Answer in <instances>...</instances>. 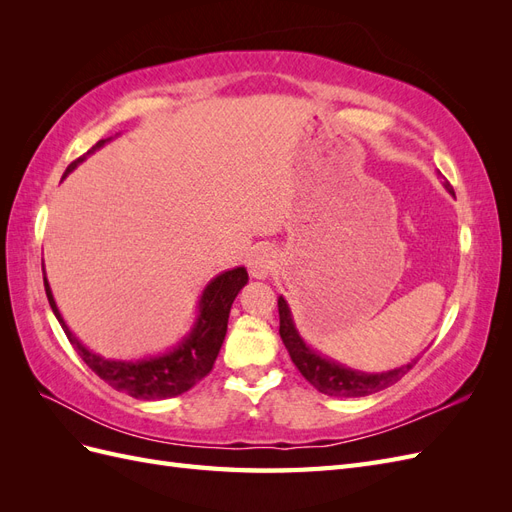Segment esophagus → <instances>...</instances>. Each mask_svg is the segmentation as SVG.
<instances>
[{
    "mask_svg": "<svg viewBox=\"0 0 512 512\" xmlns=\"http://www.w3.org/2000/svg\"><path fill=\"white\" fill-rule=\"evenodd\" d=\"M277 267V254L273 247L269 245H260L250 254V260H247V269H250L252 277L256 280H265Z\"/></svg>",
    "mask_w": 512,
    "mask_h": 512,
    "instance_id": "obj_1",
    "label": "esophagus"
}]
</instances>
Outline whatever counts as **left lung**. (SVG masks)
Listing matches in <instances>:
<instances>
[{
	"label": "left lung",
	"instance_id": "1",
	"mask_svg": "<svg viewBox=\"0 0 512 512\" xmlns=\"http://www.w3.org/2000/svg\"><path fill=\"white\" fill-rule=\"evenodd\" d=\"M442 185L448 194L455 196L451 183L442 181ZM277 309H280V335L292 363L297 365L303 378L312 384L316 391L329 397H365L371 393H378L386 389V386L401 380V376H404L406 371H410L412 365L416 363L414 359L408 365H401L389 371H378V374H369V371L346 367L342 363H337L335 359L324 356L322 352L314 350L305 342L297 329V324H294L290 305L282 294L277 297Z\"/></svg>",
	"mask_w": 512,
	"mask_h": 512
}]
</instances>
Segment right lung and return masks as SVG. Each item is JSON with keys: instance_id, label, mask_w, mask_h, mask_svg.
Segmentation results:
<instances>
[{"instance_id": "right-lung-1", "label": "right lung", "mask_w": 512, "mask_h": 512, "mask_svg": "<svg viewBox=\"0 0 512 512\" xmlns=\"http://www.w3.org/2000/svg\"><path fill=\"white\" fill-rule=\"evenodd\" d=\"M117 136L119 134L98 141L83 158L72 162L66 168L61 181H64L76 166L83 164L89 156H94L96 151H100ZM42 275H44V290H46V297H49L53 314L61 324V329H64L66 337L70 339L74 350L79 352L81 359L87 363V367L91 371H96V374L108 386H113L115 391L128 393L130 397L145 399V401L177 397L185 391H190L196 382H200L209 374L224 344L232 301L237 299L241 288L247 284V280H250L245 267H235L215 275L213 280L205 286V290L200 292L198 305H196V318L192 322L190 331L179 339L177 346L168 348L166 352H160V354L126 361V359H106V356L89 350L81 339L70 331V327L55 303L51 284L46 280L44 260H42Z\"/></svg>"}]
</instances>
